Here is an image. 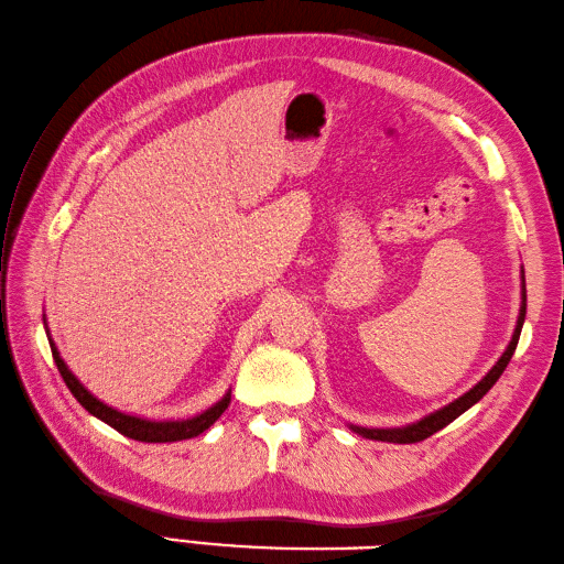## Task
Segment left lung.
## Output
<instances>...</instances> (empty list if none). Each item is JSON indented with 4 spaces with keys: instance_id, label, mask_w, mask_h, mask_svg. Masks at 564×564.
Segmentation results:
<instances>
[{
    "instance_id": "1",
    "label": "left lung",
    "mask_w": 564,
    "mask_h": 564,
    "mask_svg": "<svg viewBox=\"0 0 564 564\" xmlns=\"http://www.w3.org/2000/svg\"><path fill=\"white\" fill-rule=\"evenodd\" d=\"M523 317H527V288H523V303H521V312H519V322H517V329H514V336L512 341H509L507 350L502 352V358L497 360L495 368L480 379V382L466 391V394L462 399H456L454 403L444 405L442 411L432 413L427 417H423L421 423H413L409 427H394V430H368V427H352L358 432V435L362 437H370V440H379V442H397V444H413V442H423L427 440L430 435H435V432H440L442 427H447L452 421H456L464 411H468L470 405L478 403L482 397L488 394L490 387L500 379V375L505 372V368L509 365V360H512L514 350H517V344H519V334H521V326H523Z\"/></svg>"
}]
</instances>
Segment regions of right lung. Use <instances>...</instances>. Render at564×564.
I'll return each instance as SVG.
<instances>
[{
	"label": "right lung",
	"instance_id": "obj_1",
	"mask_svg": "<svg viewBox=\"0 0 564 564\" xmlns=\"http://www.w3.org/2000/svg\"><path fill=\"white\" fill-rule=\"evenodd\" d=\"M50 348H52V358H55V365L64 379V384L69 387L74 399L82 403L88 413L100 417L102 423H108L117 432H122L124 437H132L139 442H180V440H189V437L202 435L204 430H208L218 421L223 411H226L230 403V394H226L216 405H212V409L204 411L202 415L189 417V421H167V423L143 421V417H134V415L115 411V409H110V405L98 401L94 394H88V389L78 382V379L69 372L67 365H64V360L59 358L55 344H50Z\"/></svg>",
	"mask_w": 564,
	"mask_h": 564
}]
</instances>
